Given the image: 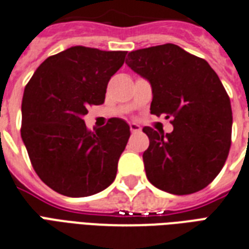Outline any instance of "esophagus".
<instances>
[{
    "label": "esophagus",
    "instance_id": "obj_1",
    "mask_svg": "<svg viewBox=\"0 0 249 249\" xmlns=\"http://www.w3.org/2000/svg\"><path fill=\"white\" fill-rule=\"evenodd\" d=\"M130 130L131 132H139L141 131V127L137 123H130Z\"/></svg>",
    "mask_w": 249,
    "mask_h": 249
}]
</instances>
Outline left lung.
I'll use <instances>...</instances> for the list:
<instances>
[{
	"label": "left lung",
	"instance_id": "1",
	"mask_svg": "<svg viewBox=\"0 0 249 249\" xmlns=\"http://www.w3.org/2000/svg\"><path fill=\"white\" fill-rule=\"evenodd\" d=\"M126 64L150 82V113L171 118L174 131L144 127L149 148L142 154L146 178L163 192H199L220 174L231 145L230 99L204 59L174 43L128 53Z\"/></svg>",
	"mask_w": 249,
	"mask_h": 249
}]
</instances>
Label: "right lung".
Returning a JSON list of instances; mask_svg holds the SVG:
<instances>
[{"instance_id": "obj_1", "label": "right lung", "mask_w": 249, "mask_h": 249, "mask_svg": "<svg viewBox=\"0 0 249 249\" xmlns=\"http://www.w3.org/2000/svg\"><path fill=\"white\" fill-rule=\"evenodd\" d=\"M126 53L74 46L47 57L25 86L21 139L36 174L59 194L89 196L114 181L130 126L110 118L92 132L82 118L104 103Z\"/></svg>"}]
</instances>
